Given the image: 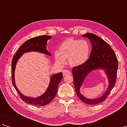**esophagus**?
I'll use <instances>...</instances> for the list:
<instances>
[{
  "label": "esophagus",
  "mask_w": 127,
  "mask_h": 127,
  "mask_svg": "<svg viewBox=\"0 0 127 127\" xmlns=\"http://www.w3.org/2000/svg\"><path fill=\"white\" fill-rule=\"evenodd\" d=\"M63 76H67L68 75H70L71 74V72L68 69H64L63 71Z\"/></svg>",
  "instance_id": "obj_1"
}]
</instances>
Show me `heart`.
Wrapping results in <instances>:
<instances>
[{"mask_svg": "<svg viewBox=\"0 0 127 127\" xmlns=\"http://www.w3.org/2000/svg\"><path fill=\"white\" fill-rule=\"evenodd\" d=\"M91 47L85 40H76L69 38L60 45L59 50L55 52L56 62L64 64L68 60L71 66H78L85 64L89 59Z\"/></svg>", "mask_w": 127, "mask_h": 127, "instance_id": "heart-1", "label": "heart"}]
</instances>
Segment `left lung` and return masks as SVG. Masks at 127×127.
I'll use <instances>...</instances> for the list:
<instances>
[{
    "label": "left lung",
    "mask_w": 127,
    "mask_h": 127,
    "mask_svg": "<svg viewBox=\"0 0 127 127\" xmlns=\"http://www.w3.org/2000/svg\"><path fill=\"white\" fill-rule=\"evenodd\" d=\"M82 36L90 39L92 49L89 59L85 64L72 68L75 91L83 102L87 104H96L105 100L115 85L118 68V59L111 46L101 38L91 33L83 34ZM98 68L105 70L109 80V86L105 93L100 98L88 99L80 94V87L86 76L92 71Z\"/></svg>",
    "instance_id": "1"
}]
</instances>
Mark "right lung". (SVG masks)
I'll return each mask as SVG.
<instances>
[{"label":"right lung","instance_id":"obj_1","mask_svg":"<svg viewBox=\"0 0 127 127\" xmlns=\"http://www.w3.org/2000/svg\"><path fill=\"white\" fill-rule=\"evenodd\" d=\"M51 38V36L50 35H42L30 39L25 42L24 44L21 46L16 54L13 57L11 63V79L13 85L21 99L28 104L38 106H44L49 104V103H50L55 97L59 84L63 79V76L62 72L52 75L47 91L43 95L36 98L27 97L23 95L18 90L15 83V69L18 59L20 58L24 53L30 51H37L51 56L50 53H49L46 49L47 41Z\"/></svg>","mask_w":127,"mask_h":127}]
</instances>
